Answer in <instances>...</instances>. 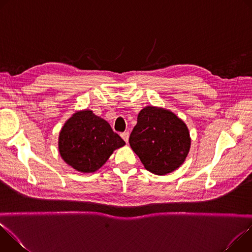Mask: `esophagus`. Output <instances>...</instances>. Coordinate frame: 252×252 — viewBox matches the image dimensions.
<instances>
[{"instance_id":"esophagus-1","label":"esophagus","mask_w":252,"mask_h":252,"mask_svg":"<svg viewBox=\"0 0 252 252\" xmlns=\"http://www.w3.org/2000/svg\"><path fill=\"white\" fill-rule=\"evenodd\" d=\"M121 136L123 137V139H124L126 142H127V141H128V137H129V132H128V131H125V132H123V133L121 134Z\"/></svg>"}]
</instances>
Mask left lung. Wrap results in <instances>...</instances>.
<instances>
[{
  "label": "left lung",
  "mask_w": 252,
  "mask_h": 252,
  "mask_svg": "<svg viewBox=\"0 0 252 252\" xmlns=\"http://www.w3.org/2000/svg\"><path fill=\"white\" fill-rule=\"evenodd\" d=\"M190 145L186 123L171 111L154 105L138 113L129 136V146L143 166L158 175L170 173L183 165Z\"/></svg>",
  "instance_id": "8db88e82"
}]
</instances>
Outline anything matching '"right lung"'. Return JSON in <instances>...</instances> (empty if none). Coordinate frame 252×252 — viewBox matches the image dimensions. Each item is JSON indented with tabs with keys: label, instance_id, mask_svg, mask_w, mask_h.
<instances>
[{
	"label": "right lung",
	"instance_id": "right-lung-1",
	"mask_svg": "<svg viewBox=\"0 0 252 252\" xmlns=\"http://www.w3.org/2000/svg\"><path fill=\"white\" fill-rule=\"evenodd\" d=\"M126 142L113 131L110 124L93 111H78L62 127L58 147L62 158L84 173L99 169L113 153Z\"/></svg>",
	"mask_w": 252,
	"mask_h": 252
}]
</instances>
